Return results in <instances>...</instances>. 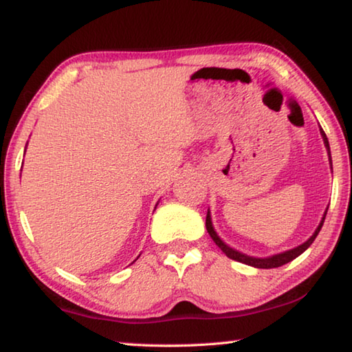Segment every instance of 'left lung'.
Masks as SVG:
<instances>
[{
	"mask_svg": "<svg viewBox=\"0 0 352 352\" xmlns=\"http://www.w3.org/2000/svg\"><path fill=\"white\" fill-rule=\"evenodd\" d=\"M320 133L321 136H323V142H324V147L327 151V155H329V163H331V168H332V160H331V147H329V141H327L326 138V133L323 132V129L320 127ZM326 212H327V208L326 211L323 214V217H321L320 223L317 226V230L314 231V234L309 237V239L306 242H302L301 245H298L295 248H290V250H285V252L283 253H278V254H272V256H267V258H254V256H248L245 253H241L237 252V250L231 248L226 245V243L220 239L219 234L216 233V230H214L212 226V220H211V212L210 210H208V214H206V230L208 233H210L211 239L216 242V245L222 250V252L228 256L230 259L233 261H237V262H242V264H247V265H252V267H256V269H276V267H281L284 264H287V262L294 261L295 258H298L301 253H305L306 250L312 245V242L315 241V237L318 236L321 226H323V222H324V217H326Z\"/></svg>",
	"mask_w": 352,
	"mask_h": 352,
	"instance_id": "obj_1",
	"label": "left lung"
}]
</instances>
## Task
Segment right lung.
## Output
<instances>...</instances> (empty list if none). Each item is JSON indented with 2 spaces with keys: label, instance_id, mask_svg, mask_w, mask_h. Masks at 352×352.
<instances>
[{
  "label": "right lung",
  "instance_id": "1",
  "mask_svg": "<svg viewBox=\"0 0 352 352\" xmlns=\"http://www.w3.org/2000/svg\"><path fill=\"white\" fill-rule=\"evenodd\" d=\"M26 146H28V144H26ZM25 152H26V151H25ZM157 205H158V204H157ZM155 208H157V206H155ZM138 258H140V256H138ZM138 258H136V259H138ZM136 259H135V261H136Z\"/></svg>",
  "mask_w": 352,
  "mask_h": 352
}]
</instances>
